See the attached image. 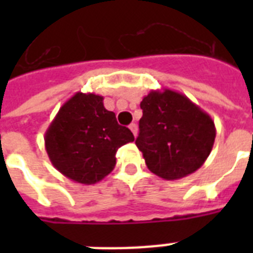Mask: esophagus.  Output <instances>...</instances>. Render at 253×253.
I'll return each mask as SVG.
<instances>
[{"mask_svg": "<svg viewBox=\"0 0 253 253\" xmlns=\"http://www.w3.org/2000/svg\"><path fill=\"white\" fill-rule=\"evenodd\" d=\"M130 130L132 131V134H134V136H136V135H138V125H136V123H131V125H130Z\"/></svg>", "mask_w": 253, "mask_h": 253, "instance_id": "34e87169", "label": "esophagus"}]
</instances>
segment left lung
<instances>
[{"label": "left lung", "instance_id": "obj_1", "mask_svg": "<svg viewBox=\"0 0 253 253\" xmlns=\"http://www.w3.org/2000/svg\"><path fill=\"white\" fill-rule=\"evenodd\" d=\"M143 117L135 144L146 166L164 180H180L204 166L215 140L211 117L182 93L151 90L140 102Z\"/></svg>", "mask_w": 253, "mask_h": 253}]
</instances>
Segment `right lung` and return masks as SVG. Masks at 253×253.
Wrapping results in <instances>:
<instances>
[{
  "instance_id": "right-lung-1",
  "label": "right lung",
  "mask_w": 253,
  "mask_h": 253,
  "mask_svg": "<svg viewBox=\"0 0 253 253\" xmlns=\"http://www.w3.org/2000/svg\"><path fill=\"white\" fill-rule=\"evenodd\" d=\"M130 142L134 135L105 109L102 95L81 91L60 107L44 135L52 166L69 180L84 185L106 177L117 164V150Z\"/></svg>"
}]
</instances>
